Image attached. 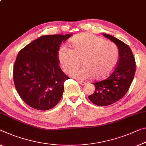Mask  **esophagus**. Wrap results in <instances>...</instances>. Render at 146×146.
<instances>
[{
  "label": "esophagus",
  "mask_w": 146,
  "mask_h": 146,
  "mask_svg": "<svg viewBox=\"0 0 146 146\" xmlns=\"http://www.w3.org/2000/svg\"><path fill=\"white\" fill-rule=\"evenodd\" d=\"M78 83L82 85V86H84V85L86 84V83L84 82V81H78Z\"/></svg>",
  "instance_id": "esophagus-1"
}]
</instances>
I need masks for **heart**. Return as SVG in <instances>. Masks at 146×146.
Listing matches in <instances>:
<instances>
[{
  "label": "heart",
  "instance_id": "b5f03b06",
  "mask_svg": "<svg viewBox=\"0 0 146 146\" xmlns=\"http://www.w3.org/2000/svg\"><path fill=\"white\" fill-rule=\"evenodd\" d=\"M72 50L62 46L58 52V59L65 72L69 73L81 64L84 65L78 70L71 72L70 75L78 79L93 77L102 79L108 76L115 68L119 59L117 45L111 41L88 33H82L71 40Z\"/></svg>",
  "mask_w": 146,
  "mask_h": 146
}]
</instances>
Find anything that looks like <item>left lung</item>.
<instances>
[{
	"label": "left lung",
	"mask_w": 146,
	"mask_h": 146,
	"mask_svg": "<svg viewBox=\"0 0 146 146\" xmlns=\"http://www.w3.org/2000/svg\"><path fill=\"white\" fill-rule=\"evenodd\" d=\"M117 45L119 53L117 66L106 80L93 83L95 91L89 99L97 106H108L125 96L133 82L136 63L133 51L129 46L113 36L103 34Z\"/></svg>",
	"instance_id": "1"
}]
</instances>
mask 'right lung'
I'll return each instance as SVG.
<instances>
[{"label": "right lung", "mask_w": 146, "mask_h": 146, "mask_svg": "<svg viewBox=\"0 0 146 146\" xmlns=\"http://www.w3.org/2000/svg\"><path fill=\"white\" fill-rule=\"evenodd\" d=\"M72 35H46L19 51L13 66L15 89L22 100L38 110H48L60 101L69 79L58 59L60 44Z\"/></svg>", "instance_id": "add662e5"}]
</instances>
